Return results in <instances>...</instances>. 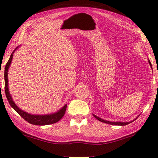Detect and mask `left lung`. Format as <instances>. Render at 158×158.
I'll return each instance as SVG.
<instances>
[{"instance_id": "obj_1", "label": "left lung", "mask_w": 158, "mask_h": 158, "mask_svg": "<svg viewBox=\"0 0 158 158\" xmlns=\"http://www.w3.org/2000/svg\"><path fill=\"white\" fill-rule=\"evenodd\" d=\"M148 63H149V64H150V66H151V68H152V65H151V61L149 60V59H148ZM93 116H94V117L95 118H97V119L98 120V121H100L102 122V123H105L110 124V125H121V126H123V125H127V124H130V123H132L133 121H135V120L137 118L138 116H139H139H138L137 118H136L135 119H134L133 121H130V122H111V121H106V120L102 119L101 118L98 117V116H95V115H94V114H93Z\"/></svg>"}]
</instances>
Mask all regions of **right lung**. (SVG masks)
<instances>
[{"label":"right lung","instance_id":"obj_1","mask_svg":"<svg viewBox=\"0 0 158 158\" xmlns=\"http://www.w3.org/2000/svg\"><path fill=\"white\" fill-rule=\"evenodd\" d=\"M19 47H17L16 49L13 51L11 56L9 58V60L7 61V63L5 65V73H4V79H5V95H6V98L8 100L10 106L15 109V110L17 112V113L20 115V116L23 118V119L26 120V121L28 122L29 123L36 125H47L55 123L59 121L63 117L64 114L65 113L67 105H64L62 108L59 109L58 111L55 112V113L49 114H45V115H38V114H29L28 112H26L23 111L22 109L19 108L17 106V105L15 103V102L13 101L12 96L10 95L9 91V88H8V69L10 68V65L12 63V60L13 58V54L15 52V51L17 50Z\"/></svg>","mask_w":158,"mask_h":158}]
</instances>
